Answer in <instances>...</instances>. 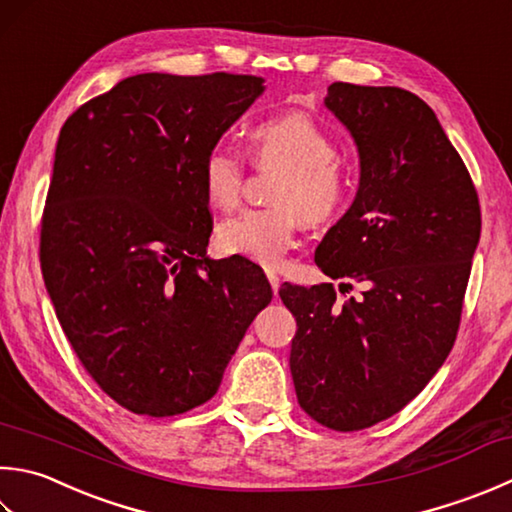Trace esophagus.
<instances>
[{"mask_svg":"<svg viewBox=\"0 0 512 512\" xmlns=\"http://www.w3.org/2000/svg\"><path fill=\"white\" fill-rule=\"evenodd\" d=\"M266 277H268V282H270V286H273V293L277 295V290H279V277H277V273H275V270H270V268H266Z\"/></svg>","mask_w":512,"mask_h":512,"instance_id":"obj_1","label":"esophagus"}]
</instances>
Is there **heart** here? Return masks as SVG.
<instances>
[{
	"mask_svg": "<svg viewBox=\"0 0 512 512\" xmlns=\"http://www.w3.org/2000/svg\"><path fill=\"white\" fill-rule=\"evenodd\" d=\"M259 166L284 168L273 193V208L244 210L217 226V246L264 266H279L295 244L304 219L326 226L344 213L350 197V175L337 162L335 142L313 119L288 113L264 119L248 133ZM244 164L235 150L217 146L202 164L206 202L217 210L235 208L242 195Z\"/></svg>",
	"mask_w": 512,
	"mask_h": 512,
	"instance_id": "obj_1",
	"label": "heart"
}]
</instances>
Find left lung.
Segmentation results:
<instances>
[{"instance_id":"1","label":"left lung","mask_w":512,"mask_h":512,"mask_svg":"<svg viewBox=\"0 0 512 512\" xmlns=\"http://www.w3.org/2000/svg\"><path fill=\"white\" fill-rule=\"evenodd\" d=\"M326 108L359 155L355 202L317 246L333 284H284L295 315L290 373L315 422L362 430L399 413L433 379L462 317L482 233L477 190L424 99L397 86H328Z\"/></svg>"}]
</instances>
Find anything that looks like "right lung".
Listing matches in <instances>:
<instances>
[{"label":"right lung","instance_id":"obj_1","mask_svg":"<svg viewBox=\"0 0 512 512\" xmlns=\"http://www.w3.org/2000/svg\"><path fill=\"white\" fill-rule=\"evenodd\" d=\"M266 90L255 75L142 73L59 130L42 219L44 284L79 362L137 415L208 402L273 299L244 257L210 259L202 164Z\"/></svg>","mask_w":512,"mask_h":512}]
</instances>
